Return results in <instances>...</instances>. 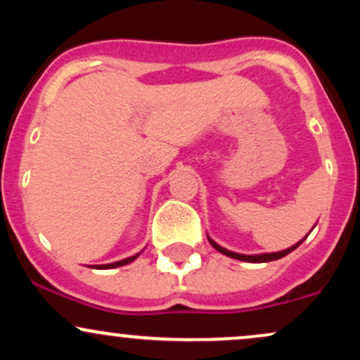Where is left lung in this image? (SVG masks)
Instances as JSON below:
<instances>
[{
  "label": "left lung",
  "instance_id": "8db88e82",
  "mask_svg": "<svg viewBox=\"0 0 360 360\" xmlns=\"http://www.w3.org/2000/svg\"><path fill=\"white\" fill-rule=\"evenodd\" d=\"M304 238H307V237H304ZM304 238H303V240H304ZM208 240H210V243H212V245H213L214 249H217L218 252H221V254L229 255V257H232V259L243 260V262H271V260H278V259H281V257H284V255L291 254V252L295 250L296 247H300L301 243H303V240H300L298 243H295V245H292V247H289V249H286V250H281V252H271V254L243 255V254H237V252H232V250H226V249H223L221 245H218V243H217V242H213L212 238H210V237H208Z\"/></svg>",
  "mask_w": 360,
  "mask_h": 360
}]
</instances>
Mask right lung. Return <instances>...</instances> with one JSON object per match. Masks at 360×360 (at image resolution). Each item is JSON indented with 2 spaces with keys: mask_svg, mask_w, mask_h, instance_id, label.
I'll return each mask as SVG.
<instances>
[{
  "mask_svg": "<svg viewBox=\"0 0 360 360\" xmlns=\"http://www.w3.org/2000/svg\"><path fill=\"white\" fill-rule=\"evenodd\" d=\"M139 255H140V254H137V255H131V257H127V259H123V260H118V262L103 264V266H93V267H96V269H113V267H120V266H125V264L134 262V260L137 259Z\"/></svg>",
  "mask_w": 360,
  "mask_h": 360,
  "instance_id": "right-lung-1",
  "label": "right lung"
}]
</instances>
